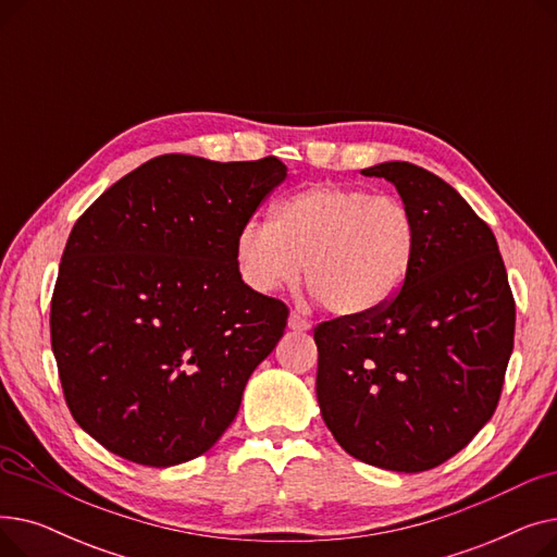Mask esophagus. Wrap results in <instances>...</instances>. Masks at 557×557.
<instances>
[{
  "mask_svg": "<svg viewBox=\"0 0 557 557\" xmlns=\"http://www.w3.org/2000/svg\"><path fill=\"white\" fill-rule=\"evenodd\" d=\"M288 327L296 330V332H307L311 325H309V320L302 318L298 311H290L288 313Z\"/></svg>",
  "mask_w": 557,
  "mask_h": 557,
  "instance_id": "1",
  "label": "esophagus"
}]
</instances>
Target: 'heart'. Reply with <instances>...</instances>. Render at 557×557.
Here are the masks:
<instances>
[{"label":"heart","instance_id":"1","mask_svg":"<svg viewBox=\"0 0 557 557\" xmlns=\"http://www.w3.org/2000/svg\"><path fill=\"white\" fill-rule=\"evenodd\" d=\"M418 250V221L397 196L318 183L275 202L273 221L242 225L234 255L248 286L273 294L305 284L325 311L363 318L404 286Z\"/></svg>","mask_w":557,"mask_h":557}]
</instances>
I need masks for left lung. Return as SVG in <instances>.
<instances>
[{"label": "left lung", "mask_w": 557, "mask_h": 557, "mask_svg": "<svg viewBox=\"0 0 557 557\" xmlns=\"http://www.w3.org/2000/svg\"><path fill=\"white\" fill-rule=\"evenodd\" d=\"M361 173L397 187L418 221V250L384 309L313 330L315 395L349 456L424 472L494 416L512 355L515 298L492 230L451 185L411 162Z\"/></svg>", "instance_id": "left-lung-1"}]
</instances>
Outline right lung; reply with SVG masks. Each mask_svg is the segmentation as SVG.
I'll return each instance as SVG.
<instances>
[{
  "label": "right lung",
  "mask_w": 557,
  "mask_h": 557,
  "mask_svg": "<svg viewBox=\"0 0 557 557\" xmlns=\"http://www.w3.org/2000/svg\"><path fill=\"white\" fill-rule=\"evenodd\" d=\"M286 178L275 158L169 153L106 189L72 227L51 347L72 418L149 467L208 451L237 418L288 307L244 284L234 242Z\"/></svg>",
  "instance_id": "obj_1"
}]
</instances>
